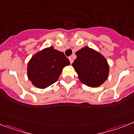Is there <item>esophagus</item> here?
I'll list each match as a JSON object with an SVG mask.
<instances>
[{
	"instance_id": "1",
	"label": "esophagus",
	"mask_w": 134,
	"mask_h": 134,
	"mask_svg": "<svg viewBox=\"0 0 134 134\" xmlns=\"http://www.w3.org/2000/svg\"><path fill=\"white\" fill-rule=\"evenodd\" d=\"M69 60H70L71 64L74 62V58H73V56H71V57H69Z\"/></svg>"
}]
</instances>
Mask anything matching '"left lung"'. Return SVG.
<instances>
[{"label": "left lung", "mask_w": 134, "mask_h": 134, "mask_svg": "<svg viewBox=\"0 0 134 134\" xmlns=\"http://www.w3.org/2000/svg\"><path fill=\"white\" fill-rule=\"evenodd\" d=\"M75 54L72 65L80 81L89 87H98L104 83L109 75V67L105 58L94 50L85 46Z\"/></svg>", "instance_id": "8db88e82"}]
</instances>
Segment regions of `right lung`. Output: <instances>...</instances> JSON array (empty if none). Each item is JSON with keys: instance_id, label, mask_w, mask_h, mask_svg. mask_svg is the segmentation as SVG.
Wrapping results in <instances>:
<instances>
[{"instance_id": "obj_1", "label": "right lung", "mask_w": 134, "mask_h": 134, "mask_svg": "<svg viewBox=\"0 0 134 134\" xmlns=\"http://www.w3.org/2000/svg\"><path fill=\"white\" fill-rule=\"evenodd\" d=\"M70 65L69 60L62 52L53 47L34 55L27 65V75L34 86L46 88L59 80L64 67Z\"/></svg>"}]
</instances>
